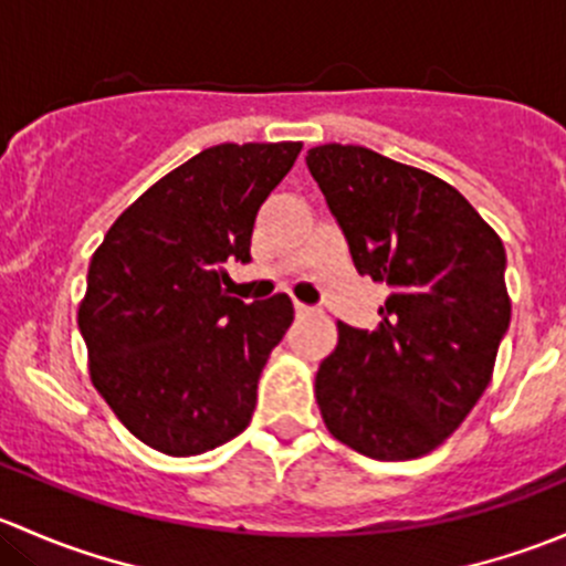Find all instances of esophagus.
I'll return each instance as SVG.
<instances>
[{
  "mask_svg": "<svg viewBox=\"0 0 566 566\" xmlns=\"http://www.w3.org/2000/svg\"><path fill=\"white\" fill-rule=\"evenodd\" d=\"M315 306H306V304H295V315H298V317H312V315H315Z\"/></svg>",
  "mask_w": 566,
  "mask_h": 566,
  "instance_id": "34e87169",
  "label": "esophagus"
}]
</instances>
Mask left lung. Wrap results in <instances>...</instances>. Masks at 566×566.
<instances>
[{
  "mask_svg": "<svg viewBox=\"0 0 566 566\" xmlns=\"http://www.w3.org/2000/svg\"><path fill=\"white\" fill-rule=\"evenodd\" d=\"M310 172L358 273L389 287L375 331L336 323L315 378L336 441L375 460L441 447L493 378L510 328L504 243L441 177L361 145H317Z\"/></svg>",
  "mask_w": 566,
  "mask_h": 566,
  "instance_id": "obj_1",
  "label": "left lung"
}]
</instances>
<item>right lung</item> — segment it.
<instances>
[{"label":"right lung","mask_w":566,"mask_h":566,"mask_svg":"<svg viewBox=\"0 0 566 566\" xmlns=\"http://www.w3.org/2000/svg\"><path fill=\"white\" fill-rule=\"evenodd\" d=\"M301 147H208L128 205L90 260L78 304L90 380L156 452L193 458L249 427L256 380L295 312L284 293L232 298L224 262L251 260L256 210Z\"/></svg>","instance_id":"1"}]
</instances>
